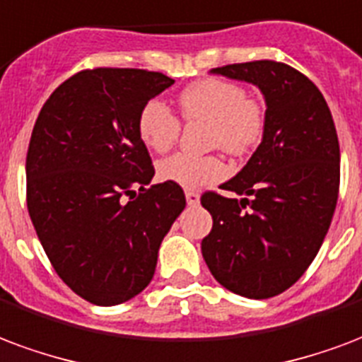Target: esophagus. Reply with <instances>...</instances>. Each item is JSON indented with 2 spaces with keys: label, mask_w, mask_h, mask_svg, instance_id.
I'll list each match as a JSON object with an SVG mask.
<instances>
[{
  "label": "esophagus",
  "mask_w": 362,
  "mask_h": 362,
  "mask_svg": "<svg viewBox=\"0 0 362 362\" xmlns=\"http://www.w3.org/2000/svg\"><path fill=\"white\" fill-rule=\"evenodd\" d=\"M186 202L189 207H197L199 205V194L197 192H186Z\"/></svg>",
  "instance_id": "1"
}]
</instances>
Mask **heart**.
<instances>
[{
	"instance_id": "b5f03b06",
	"label": "heart",
	"mask_w": 362,
	"mask_h": 362,
	"mask_svg": "<svg viewBox=\"0 0 362 362\" xmlns=\"http://www.w3.org/2000/svg\"><path fill=\"white\" fill-rule=\"evenodd\" d=\"M180 113L186 120L209 124V146L221 147L230 155H243L261 141L264 111L259 101L245 98V90L228 80H199L178 98ZM138 134L155 153H165L180 134V122L160 99H151L138 115ZM228 173L218 157H192L176 153L160 160L159 180L180 188L195 189L222 180Z\"/></svg>"
}]
</instances>
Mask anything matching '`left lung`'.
<instances>
[{
    "mask_svg": "<svg viewBox=\"0 0 362 362\" xmlns=\"http://www.w3.org/2000/svg\"><path fill=\"white\" fill-rule=\"evenodd\" d=\"M211 74L259 88L267 111L255 153L221 186L242 197H202L213 216L202 253L226 290L267 299L303 276L330 228L339 189L338 134L322 93L291 66L253 61Z\"/></svg>",
    "mask_w": 362,
    "mask_h": 362,
    "instance_id": "left-lung-1",
    "label": "left lung"
}]
</instances>
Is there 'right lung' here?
Masks as SVG:
<instances>
[{"instance_id": "right-lung-1", "label": "right lung", "mask_w": 362, "mask_h": 362, "mask_svg": "<svg viewBox=\"0 0 362 362\" xmlns=\"http://www.w3.org/2000/svg\"><path fill=\"white\" fill-rule=\"evenodd\" d=\"M173 84L140 69L82 71L49 95L32 130V224L61 280L99 307L146 290L186 207L176 184L146 188L155 170L138 134L141 107Z\"/></svg>"}]
</instances>
